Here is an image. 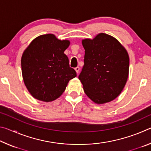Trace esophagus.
Instances as JSON below:
<instances>
[{"label":"esophagus","instance_id":"esophagus-1","mask_svg":"<svg viewBox=\"0 0 151 151\" xmlns=\"http://www.w3.org/2000/svg\"><path fill=\"white\" fill-rule=\"evenodd\" d=\"M75 70H76V73H78V72H79V70H80V68L78 67V66H77V67H76L75 68Z\"/></svg>","mask_w":151,"mask_h":151}]
</instances>
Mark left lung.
I'll list each match as a JSON object with an SVG mask.
<instances>
[{
    "instance_id": "1",
    "label": "left lung",
    "mask_w": 151,
    "mask_h": 151,
    "mask_svg": "<svg viewBox=\"0 0 151 151\" xmlns=\"http://www.w3.org/2000/svg\"><path fill=\"white\" fill-rule=\"evenodd\" d=\"M84 66L79 80L85 94L96 104L113 101L121 93L129 72V57L115 38L99 33L93 39L82 40Z\"/></svg>"
}]
</instances>
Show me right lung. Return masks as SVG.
<instances>
[{"instance_id":"right-lung-1","label":"right lung","mask_w":151,"mask_h":151,"mask_svg":"<svg viewBox=\"0 0 151 151\" xmlns=\"http://www.w3.org/2000/svg\"><path fill=\"white\" fill-rule=\"evenodd\" d=\"M69 45V40L47 34L35 38L24 50L21 58L22 78L35 99L44 102L56 100L70 79L76 76L64 53Z\"/></svg>"}]
</instances>
